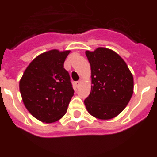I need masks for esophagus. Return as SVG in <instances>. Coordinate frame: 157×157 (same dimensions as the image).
<instances>
[{"label":"esophagus","mask_w":157,"mask_h":157,"mask_svg":"<svg viewBox=\"0 0 157 157\" xmlns=\"http://www.w3.org/2000/svg\"><path fill=\"white\" fill-rule=\"evenodd\" d=\"M81 82H82L81 81H76V82H75V85H76V88H78V87L80 86V85L81 84Z\"/></svg>","instance_id":"esophagus-1"}]
</instances>
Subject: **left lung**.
<instances>
[{
	"label": "left lung",
	"instance_id": "obj_1",
	"mask_svg": "<svg viewBox=\"0 0 157 157\" xmlns=\"http://www.w3.org/2000/svg\"><path fill=\"white\" fill-rule=\"evenodd\" d=\"M85 53L93 85L85 100L87 110L98 119H112L123 111L132 96V75L124 60L113 50L98 48Z\"/></svg>",
	"mask_w": 157,
	"mask_h": 157
}]
</instances>
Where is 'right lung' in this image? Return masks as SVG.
Wrapping results in <instances>:
<instances>
[{"label":"right lung","instance_id":"1","mask_svg":"<svg viewBox=\"0 0 157 157\" xmlns=\"http://www.w3.org/2000/svg\"><path fill=\"white\" fill-rule=\"evenodd\" d=\"M70 51L50 50L27 67L20 81V92L28 111L45 123L58 121L66 113L74 90L64 62Z\"/></svg>","mask_w":157,"mask_h":157}]
</instances>
